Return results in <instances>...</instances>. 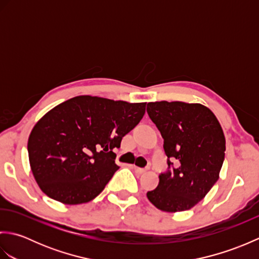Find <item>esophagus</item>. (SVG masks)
Instances as JSON below:
<instances>
[{
    "mask_svg": "<svg viewBox=\"0 0 259 259\" xmlns=\"http://www.w3.org/2000/svg\"><path fill=\"white\" fill-rule=\"evenodd\" d=\"M134 169L137 174H140V175L146 172V170H147V168H139V167H134Z\"/></svg>",
    "mask_w": 259,
    "mask_h": 259,
    "instance_id": "obj_1",
    "label": "esophagus"
}]
</instances>
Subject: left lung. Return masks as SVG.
<instances>
[{"mask_svg": "<svg viewBox=\"0 0 259 259\" xmlns=\"http://www.w3.org/2000/svg\"><path fill=\"white\" fill-rule=\"evenodd\" d=\"M147 112L163 138L168 170L159 176L148 199L168 212L194 207L219 178L226 141L217 118L199 103L149 102ZM176 159L173 167L170 160Z\"/></svg>", "mask_w": 259, "mask_h": 259, "instance_id": "8db88e82", "label": "left lung"}]
</instances>
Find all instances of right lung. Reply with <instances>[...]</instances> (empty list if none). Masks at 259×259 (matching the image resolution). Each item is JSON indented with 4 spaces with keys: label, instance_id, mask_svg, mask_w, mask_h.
Instances as JSON below:
<instances>
[{
    "label": "right lung",
    "instance_id": "add662e5",
    "mask_svg": "<svg viewBox=\"0 0 259 259\" xmlns=\"http://www.w3.org/2000/svg\"><path fill=\"white\" fill-rule=\"evenodd\" d=\"M146 102L79 96L50 110L32 129L27 152L41 190L78 205L100 194L119 169L115 148L139 123Z\"/></svg>",
    "mask_w": 259,
    "mask_h": 259
}]
</instances>
